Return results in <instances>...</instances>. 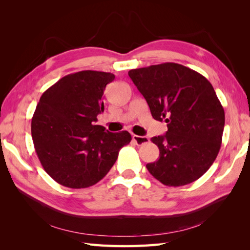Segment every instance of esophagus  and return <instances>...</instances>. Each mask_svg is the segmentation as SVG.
<instances>
[{
    "mask_svg": "<svg viewBox=\"0 0 250 250\" xmlns=\"http://www.w3.org/2000/svg\"><path fill=\"white\" fill-rule=\"evenodd\" d=\"M132 140L139 146L149 143V138L148 137H142V135H137V134H132Z\"/></svg>",
    "mask_w": 250,
    "mask_h": 250,
    "instance_id": "obj_1",
    "label": "esophagus"
}]
</instances>
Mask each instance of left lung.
<instances>
[{
  "label": "left lung",
  "instance_id": "obj_1",
  "mask_svg": "<svg viewBox=\"0 0 250 250\" xmlns=\"http://www.w3.org/2000/svg\"><path fill=\"white\" fill-rule=\"evenodd\" d=\"M151 115L165 119L168 131L151 139L160 158L146 167L168 187L191 184L206 173L219 153L224 109L213 85L201 74L174 62L128 72Z\"/></svg>",
  "mask_w": 250,
  "mask_h": 250
}]
</instances>
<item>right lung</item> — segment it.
I'll return each mask as SVG.
<instances>
[{"mask_svg":"<svg viewBox=\"0 0 250 250\" xmlns=\"http://www.w3.org/2000/svg\"><path fill=\"white\" fill-rule=\"evenodd\" d=\"M111 73L81 71L66 75L41 97L31 122L41 164L59 185L83 188L100 181L129 144L128 131L109 132L95 125L104 111L103 93Z\"/></svg>","mask_w":250,"mask_h":250,"instance_id":"add662e5","label":"right lung"}]
</instances>
